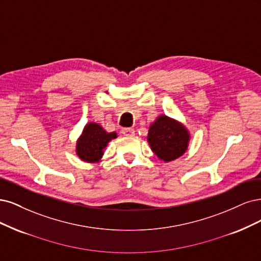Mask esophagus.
<instances>
[{
	"label": "esophagus",
	"mask_w": 261,
	"mask_h": 261,
	"mask_svg": "<svg viewBox=\"0 0 261 261\" xmlns=\"http://www.w3.org/2000/svg\"><path fill=\"white\" fill-rule=\"evenodd\" d=\"M121 132H122V134H124V136H127V137H132L136 134V130H134L133 128H123L121 130Z\"/></svg>",
	"instance_id": "34e87169"
}]
</instances>
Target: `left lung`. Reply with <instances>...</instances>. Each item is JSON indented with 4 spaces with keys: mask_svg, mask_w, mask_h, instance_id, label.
<instances>
[{
    "mask_svg": "<svg viewBox=\"0 0 261 261\" xmlns=\"http://www.w3.org/2000/svg\"><path fill=\"white\" fill-rule=\"evenodd\" d=\"M146 139L155 155L161 161L169 163L187 152L191 134L182 122L161 115L150 123Z\"/></svg>",
    "mask_w": 261,
    "mask_h": 261,
    "instance_id": "8db88e82",
    "label": "left lung"
}]
</instances>
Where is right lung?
Segmentation results:
<instances>
[{
  "instance_id": "right-lung-1",
  "label": "right lung",
  "mask_w": 261,
  "mask_h": 261,
  "mask_svg": "<svg viewBox=\"0 0 261 261\" xmlns=\"http://www.w3.org/2000/svg\"><path fill=\"white\" fill-rule=\"evenodd\" d=\"M117 138L116 132H107L96 122H88L75 141V154L82 162L99 163L108 143Z\"/></svg>"
}]
</instances>
